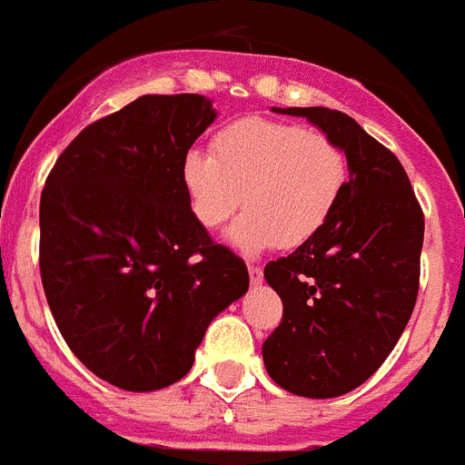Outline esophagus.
Segmentation results:
<instances>
[{
	"label": "esophagus",
	"mask_w": 465,
	"mask_h": 465,
	"mask_svg": "<svg viewBox=\"0 0 465 465\" xmlns=\"http://www.w3.org/2000/svg\"><path fill=\"white\" fill-rule=\"evenodd\" d=\"M248 272H250V282H252V285H260L262 278H264V272H262V266L250 264Z\"/></svg>",
	"instance_id": "1"
}]
</instances>
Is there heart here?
I'll return each mask as SVG.
<instances>
[{
  "label": "heart",
  "mask_w": 465,
  "mask_h": 465,
  "mask_svg": "<svg viewBox=\"0 0 465 465\" xmlns=\"http://www.w3.org/2000/svg\"><path fill=\"white\" fill-rule=\"evenodd\" d=\"M180 180L193 220L208 232L243 205L229 243L252 255L316 238L341 201L349 163L325 133L245 116L210 137V156L189 152Z\"/></svg>",
  "instance_id": "1"
}]
</instances>
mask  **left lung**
I'll return each instance as SVG.
<instances>
[{
    "label": "left lung",
    "mask_w": 465,
    "mask_h": 465,
    "mask_svg": "<svg viewBox=\"0 0 465 465\" xmlns=\"http://www.w3.org/2000/svg\"><path fill=\"white\" fill-rule=\"evenodd\" d=\"M304 116L344 149L349 183L334 215L264 278L282 321L262 346L266 372L304 398H337L377 372L398 344L419 292L423 213L405 168L349 114L273 107Z\"/></svg>",
    "instance_id": "1"
}]
</instances>
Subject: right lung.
<instances>
[{"mask_svg": "<svg viewBox=\"0 0 465 465\" xmlns=\"http://www.w3.org/2000/svg\"><path fill=\"white\" fill-rule=\"evenodd\" d=\"M196 93L143 95L67 144L39 205V269L60 334L95 377L165 389L210 321L248 292L245 262L193 220L180 168L215 121Z\"/></svg>", "mask_w": 465, "mask_h": 465, "instance_id": "right-lung-1", "label": "right lung"}]
</instances>
